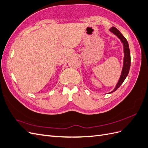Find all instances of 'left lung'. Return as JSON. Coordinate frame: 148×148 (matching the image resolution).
<instances>
[{
	"instance_id": "left-lung-1",
	"label": "left lung",
	"mask_w": 148,
	"mask_h": 148,
	"mask_svg": "<svg viewBox=\"0 0 148 148\" xmlns=\"http://www.w3.org/2000/svg\"><path fill=\"white\" fill-rule=\"evenodd\" d=\"M109 30L112 33H113L114 35H116L120 40L121 41V43L123 44V53H124V58H123V68L121 70V73L120 75V79L118 81L115 87L114 88V89L110 92V93H112L114 91L117 90V88H119L121 84L124 82L126 77H127V75L129 73V71L130 68V64H131V57H130V51L129 48V45L127 40L123 36V35L121 34L120 32L115 27H112L109 29Z\"/></svg>"
}]
</instances>
